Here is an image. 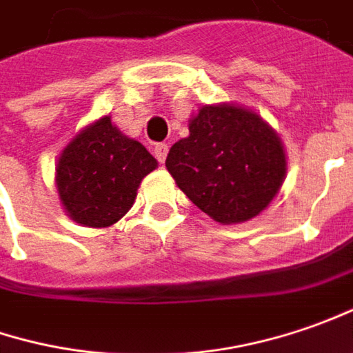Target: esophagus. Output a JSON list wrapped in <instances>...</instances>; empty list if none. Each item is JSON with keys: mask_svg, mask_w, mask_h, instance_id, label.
Returning a JSON list of instances; mask_svg holds the SVG:
<instances>
[{"mask_svg": "<svg viewBox=\"0 0 353 353\" xmlns=\"http://www.w3.org/2000/svg\"><path fill=\"white\" fill-rule=\"evenodd\" d=\"M154 154H156V158H158V162H162L164 164L165 162V156H168V144H156L154 146Z\"/></svg>", "mask_w": 353, "mask_h": 353, "instance_id": "esophagus-1", "label": "esophagus"}]
</instances>
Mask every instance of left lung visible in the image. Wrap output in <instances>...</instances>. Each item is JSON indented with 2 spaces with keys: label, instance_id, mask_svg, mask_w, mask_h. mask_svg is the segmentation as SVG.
Masks as SVG:
<instances>
[{
  "label": "left lung",
  "instance_id": "left-lung-1",
  "mask_svg": "<svg viewBox=\"0 0 353 353\" xmlns=\"http://www.w3.org/2000/svg\"><path fill=\"white\" fill-rule=\"evenodd\" d=\"M165 168L193 205L221 225L250 221L274 201L287 176L281 139L258 113L234 103L203 105L189 119Z\"/></svg>",
  "mask_w": 353,
  "mask_h": 353
}]
</instances>
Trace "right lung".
Wrapping results in <instances>:
<instances>
[{
  "instance_id": "obj_1",
  "label": "right lung",
  "mask_w": 353,
  "mask_h": 353,
  "mask_svg": "<svg viewBox=\"0 0 353 353\" xmlns=\"http://www.w3.org/2000/svg\"><path fill=\"white\" fill-rule=\"evenodd\" d=\"M158 162L139 140L101 117L79 130L56 164V188L64 211L78 225L103 228L123 219L140 181Z\"/></svg>"
}]
</instances>
